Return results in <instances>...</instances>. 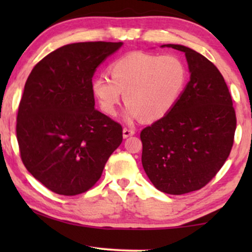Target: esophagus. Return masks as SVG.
<instances>
[{"mask_svg":"<svg viewBox=\"0 0 252 252\" xmlns=\"http://www.w3.org/2000/svg\"><path fill=\"white\" fill-rule=\"evenodd\" d=\"M134 134H135V129L134 128H127V127H125V128L123 129V136L125 137H129V136H132V135H134Z\"/></svg>","mask_w":252,"mask_h":252,"instance_id":"34e87169","label":"esophagus"}]
</instances>
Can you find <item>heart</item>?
Segmentation results:
<instances>
[{"mask_svg":"<svg viewBox=\"0 0 252 252\" xmlns=\"http://www.w3.org/2000/svg\"><path fill=\"white\" fill-rule=\"evenodd\" d=\"M111 77L93 79L92 92L102 111L115 116L123 97L126 117L154 122L167 115L185 91L188 68L175 55L130 51L110 64Z\"/></svg>","mask_w":252,"mask_h":252,"instance_id":"heart-1","label":"heart"}]
</instances>
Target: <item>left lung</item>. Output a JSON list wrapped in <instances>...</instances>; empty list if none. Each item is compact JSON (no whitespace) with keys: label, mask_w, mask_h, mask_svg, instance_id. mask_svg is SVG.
I'll use <instances>...</instances> for the list:
<instances>
[{"label":"left lung","mask_w":252,"mask_h":252,"mask_svg":"<svg viewBox=\"0 0 252 252\" xmlns=\"http://www.w3.org/2000/svg\"><path fill=\"white\" fill-rule=\"evenodd\" d=\"M190 81L167 115L142 129V165L158 190L182 195L209 184L228 158L236 115L225 79L208 58L180 44ZM164 47V46H163Z\"/></svg>","instance_id":"left-lung-1"}]
</instances>
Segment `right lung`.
<instances>
[{"label": "right lung", "instance_id": "right-lung-1", "mask_svg": "<svg viewBox=\"0 0 252 252\" xmlns=\"http://www.w3.org/2000/svg\"><path fill=\"white\" fill-rule=\"evenodd\" d=\"M122 42L58 48L33 67L17 115V141L27 171L58 195L87 191L123 141L119 123L96 110L92 79Z\"/></svg>", "mask_w": 252, "mask_h": 252}]
</instances>
